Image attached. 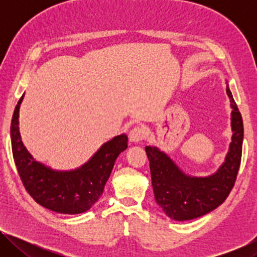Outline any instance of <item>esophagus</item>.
<instances>
[{
	"instance_id": "esophagus-1",
	"label": "esophagus",
	"mask_w": 257,
	"mask_h": 257,
	"mask_svg": "<svg viewBox=\"0 0 257 257\" xmlns=\"http://www.w3.org/2000/svg\"><path fill=\"white\" fill-rule=\"evenodd\" d=\"M129 138H130V141L134 142V143H138V142L143 141V139L145 138V130H144V128L139 127V125L133 128L132 130H130V133H129Z\"/></svg>"
}]
</instances>
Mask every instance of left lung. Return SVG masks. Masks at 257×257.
I'll use <instances>...</instances> for the list:
<instances>
[{"label":"left lung","instance_id":"obj_1","mask_svg":"<svg viewBox=\"0 0 257 257\" xmlns=\"http://www.w3.org/2000/svg\"><path fill=\"white\" fill-rule=\"evenodd\" d=\"M231 106L232 137L224 162L207 177H193L181 170L164 152L146 146L155 201L165 214L176 221L205 215L221 205L231 191L241 161L243 124L240 112L227 85Z\"/></svg>","mask_w":257,"mask_h":257}]
</instances>
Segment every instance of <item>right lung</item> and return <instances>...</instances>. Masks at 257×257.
<instances>
[{
  "mask_svg": "<svg viewBox=\"0 0 257 257\" xmlns=\"http://www.w3.org/2000/svg\"><path fill=\"white\" fill-rule=\"evenodd\" d=\"M20 97L11 121V145L17 170L26 190L40 205L62 214L88 211L103 194L113 165L127 150V135H119L99 147L81 167L69 171L53 170L37 162L26 149L19 133Z\"/></svg>",
  "mask_w": 257,
  "mask_h": 257,
  "instance_id": "obj_1",
  "label": "right lung"
}]
</instances>
